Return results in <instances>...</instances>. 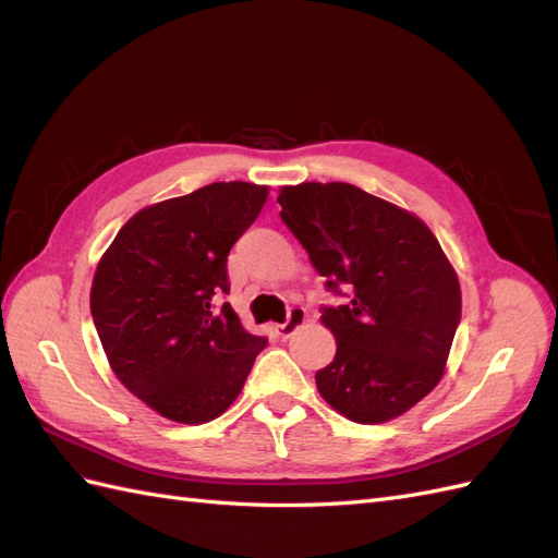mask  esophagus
Here are the masks:
<instances>
[{
  "label": "esophagus",
  "mask_w": 558,
  "mask_h": 558,
  "mask_svg": "<svg viewBox=\"0 0 558 558\" xmlns=\"http://www.w3.org/2000/svg\"><path fill=\"white\" fill-rule=\"evenodd\" d=\"M305 320H307L305 307H291V310H289V318H286V324L279 326V335L283 337V340H289V337H291L300 326H305Z\"/></svg>",
  "instance_id": "1"
}]
</instances>
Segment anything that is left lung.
Returning <instances> with one entry per match:
<instances>
[{
    "mask_svg": "<svg viewBox=\"0 0 558 558\" xmlns=\"http://www.w3.org/2000/svg\"><path fill=\"white\" fill-rule=\"evenodd\" d=\"M277 202L326 289L349 291L320 314L337 342L316 373L320 398L369 426L412 410L440 384L461 320L440 242L418 216L342 181L283 185Z\"/></svg>",
    "mask_w": 558,
    "mask_h": 558,
    "instance_id": "8db88e82",
    "label": "left lung"
}]
</instances>
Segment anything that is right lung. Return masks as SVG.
Wrapping results in <instances>:
<instances>
[{"instance_id":"1","label":"right lung","mask_w":558,"mask_h":558,"mask_svg":"<svg viewBox=\"0 0 558 558\" xmlns=\"http://www.w3.org/2000/svg\"><path fill=\"white\" fill-rule=\"evenodd\" d=\"M267 185L216 181L134 214L99 258L90 314L113 375L177 424H207L240 396L267 340L228 302V253Z\"/></svg>"}]
</instances>
